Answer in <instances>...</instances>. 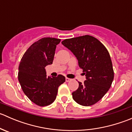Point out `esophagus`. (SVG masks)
Here are the masks:
<instances>
[{"label": "esophagus", "instance_id": "obj_1", "mask_svg": "<svg viewBox=\"0 0 132 132\" xmlns=\"http://www.w3.org/2000/svg\"><path fill=\"white\" fill-rule=\"evenodd\" d=\"M71 78H67V77H66V82H70V80H71Z\"/></svg>", "mask_w": 132, "mask_h": 132}]
</instances>
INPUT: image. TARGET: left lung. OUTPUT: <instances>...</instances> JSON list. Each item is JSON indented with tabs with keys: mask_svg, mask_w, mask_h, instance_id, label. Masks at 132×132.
I'll return each instance as SVG.
<instances>
[{
	"mask_svg": "<svg viewBox=\"0 0 132 132\" xmlns=\"http://www.w3.org/2000/svg\"><path fill=\"white\" fill-rule=\"evenodd\" d=\"M62 44L75 55L86 80L73 92V98L83 106H91L107 93L114 79V70L109 53L98 39L89 35L66 39Z\"/></svg>",
	"mask_w": 132,
	"mask_h": 132,
	"instance_id": "left-lung-1",
	"label": "left lung"
}]
</instances>
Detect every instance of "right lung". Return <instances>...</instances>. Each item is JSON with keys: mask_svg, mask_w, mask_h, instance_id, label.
Returning a JSON list of instances; mask_svg holds the SVG:
<instances>
[{"mask_svg": "<svg viewBox=\"0 0 132 132\" xmlns=\"http://www.w3.org/2000/svg\"><path fill=\"white\" fill-rule=\"evenodd\" d=\"M60 39L43 38L34 43L23 54L18 67V80L25 95L37 105L44 107L52 103L58 87L65 77H47L45 67L54 61L56 46Z\"/></svg>", "mask_w": 132, "mask_h": 132, "instance_id": "obj_1", "label": "right lung"}]
</instances>
